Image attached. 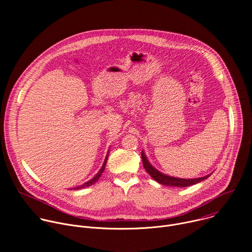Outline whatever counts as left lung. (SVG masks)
I'll list each match as a JSON object with an SVG mask.
<instances>
[{"instance_id":"8db88e82","label":"left lung","mask_w":252,"mask_h":252,"mask_svg":"<svg viewBox=\"0 0 252 252\" xmlns=\"http://www.w3.org/2000/svg\"><path fill=\"white\" fill-rule=\"evenodd\" d=\"M141 158H142V164L145 169L148 171V173L155 179L156 182H158L160 185L163 186H171V187H178V188H186L189 187L192 185H195L197 183H200L204 179H206L209 175L203 176V177H198V178H193V179H185V178H177V177H172L165 175L158 170H157L148 160L145 153L141 152Z\"/></svg>"}]
</instances>
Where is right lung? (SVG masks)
<instances>
[{"label":"right lung","mask_w":252,"mask_h":252,"mask_svg":"<svg viewBox=\"0 0 252 252\" xmlns=\"http://www.w3.org/2000/svg\"><path fill=\"white\" fill-rule=\"evenodd\" d=\"M106 160H107V156H106V158H105V159H104V162H103V164H102V166H101V168L99 169V171L96 173V175L94 177V178H92L91 181H89V182H87L86 184H84V185H82V186H79V187H76V188H74V189H74V190H76V189H84V188H87V187H91L92 185H94L97 179L100 177V175H101V173L103 172V170H104V167H105V163H106Z\"/></svg>","instance_id":"add662e5"}]
</instances>
